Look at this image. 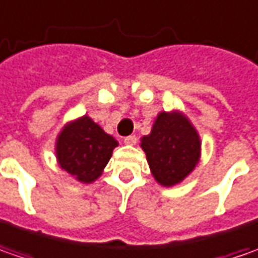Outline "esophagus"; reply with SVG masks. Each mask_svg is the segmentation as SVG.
Here are the masks:
<instances>
[{
    "label": "esophagus",
    "mask_w": 258,
    "mask_h": 258,
    "mask_svg": "<svg viewBox=\"0 0 258 258\" xmlns=\"http://www.w3.org/2000/svg\"><path fill=\"white\" fill-rule=\"evenodd\" d=\"M124 143H125V144H130V146H133V144H136V143H137V137H136V136H127V137L124 139Z\"/></svg>",
    "instance_id": "esophagus-1"
}]
</instances>
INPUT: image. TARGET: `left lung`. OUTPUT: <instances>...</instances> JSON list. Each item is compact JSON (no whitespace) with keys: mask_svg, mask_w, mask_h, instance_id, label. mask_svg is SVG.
<instances>
[{"mask_svg":"<svg viewBox=\"0 0 258 258\" xmlns=\"http://www.w3.org/2000/svg\"><path fill=\"white\" fill-rule=\"evenodd\" d=\"M151 173L163 186L183 180L199 160L201 141L190 122L179 112H162L149 136L143 137Z\"/></svg>","mask_w":258,"mask_h":258,"instance_id":"obj_1","label":"left lung"}]
</instances>
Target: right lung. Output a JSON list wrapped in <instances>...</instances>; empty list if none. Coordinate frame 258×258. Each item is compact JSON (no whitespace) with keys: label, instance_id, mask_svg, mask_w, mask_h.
<instances>
[{"label":"right lung","instance_id":"right-lung-1","mask_svg":"<svg viewBox=\"0 0 258 258\" xmlns=\"http://www.w3.org/2000/svg\"><path fill=\"white\" fill-rule=\"evenodd\" d=\"M117 146L112 136L85 115L63 128L57 137L56 153L62 169L89 183L101 174Z\"/></svg>","mask_w":258,"mask_h":258}]
</instances>
